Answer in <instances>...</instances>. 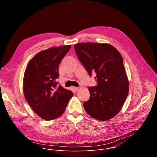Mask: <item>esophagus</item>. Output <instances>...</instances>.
Returning <instances> with one entry per match:
<instances>
[{"label": "esophagus", "instance_id": "34e87169", "mask_svg": "<svg viewBox=\"0 0 157 157\" xmlns=\"http://www.w3.org/2000/svg\"><path fill=\"white\" fill-rule=\"evenodd\" d=\"M79 87H73V89L75 91H77L78 90H79Z\"/></svg>", "mask_w": 157, "mask_h": 157}]
</instances>
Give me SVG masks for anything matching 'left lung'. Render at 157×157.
Listing matches in <instances>:
<instances>
[{
  "label": "left lung",
  "mask_w": 157,
  "mask_h": 157,
  "mask_svg": "<svg viewBox=\"0 0 157 157\" xmlns=\"http://www.w3.org/2000/svg\"><path fill=\"white\" fill-rule=\"evenodd\" d=\"M74 47L89 76L96 73L98 86L88 87L90 98L83 103L86 112L101 121L113 118L121 110L129 90L121 53L105 43H79Z\"/></svg>",
  "instance_id": "8db88e82"
}]
</instances>
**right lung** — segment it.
<instances>
[{
    "mask_svg": "<svg viewBox=\"0 0 157 157\" xmlns=\"http://www.w3.org/2000/svg\"><path fill=\"white\" fill-rule=\"evenodd\" d=\"M71 45L52 47L41 51L30 60L25 69L23 91L35 113L45 121L61 116L73 93L56 82L58 67Z\"/></svg>",
    "mask_w": 157,
    "mask_h": 157,
    "instance_id": "add662e5",
    "label": "right lung"
}]
</instances>
